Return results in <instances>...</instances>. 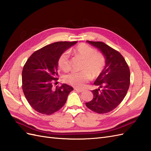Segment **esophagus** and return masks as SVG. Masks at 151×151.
Segmentation results:
<instances>
[{
	"instance_id": "obj_1",
	"label": "esophagus",
	"mask_w": 151,
	"mask_h": 151,
	"mask_svg": "<svg viewBox=\"0 0 151 151\" xmlns=\"http://www.w3.org/2000/svg\"><path fill=\"white\" fill-rule=\"evenodd\" d=\"M75 90L77 92H79V93H82L83 91V89H78V88H76V87H75Z\"/></svg>"
}]
</instances>
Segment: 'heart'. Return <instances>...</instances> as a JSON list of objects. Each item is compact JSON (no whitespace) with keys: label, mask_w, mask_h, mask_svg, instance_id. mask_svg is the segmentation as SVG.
I'll return each mask as SVG.
<instances>
[{"label":"heart","mask_w":151,"mask_h":151,"mask_svg":"<svg viewBox=\"0 0 151 151\" xmlns=\"http://www.w3.org/2000/svg\"><path fill=\"white\" fill-rule=\"evenodd\" d=\"M75 55L83 60V64L80 72L73 71L65 76L68 83L76 87H82L91 78L99 76L105 65V58L100 52H96L94 48L86 44H80L74 50ZM60 68L64 71L70 69L69 53L68 51L63 52L58 58Z\"/></svg>","instance_id":"heart-1"}]
</instances>
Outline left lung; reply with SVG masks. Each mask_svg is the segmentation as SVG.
<instances>
[{
  "instance_id": "obj_1",
  "label": "left lung",
  "mask_w": 151,
  "mask_h": 151,
  "mask_svg": "<svg viewBox=\"0 0 151 151\" xmlns=\"http://www.w3.org/2000/svg\"><path fill=\"white\" fill-rule=\"evenodd\" d=\"M87 42L100 51L106 65L94 82L99 88L91 91L93 99L86 105L95 113H107L116 107L126 96L130 85V70L118 51L102 42Z\"/></svg>"
}]
</instances>
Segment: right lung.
Segmentation results:
<instances>
[{
    "label": "right lung",
    "instance_id": "1",
    "mask_svg": "<svg viewBox=\"0 0 151 151\" xmlns=\"http://www.w3.org/2000/svg\"><path fill=\"white\" fill-rule=\"evenodd\" d=\"M77 43L57 42L40 49L31 55L22 73V90L26 99L33 109L50 115L64 106L73 88L68 84L53 87L58 78L60 56Z\"/></svg>",
    "mask_w": 151,
    "mask_h": 151
}]
</instances>
